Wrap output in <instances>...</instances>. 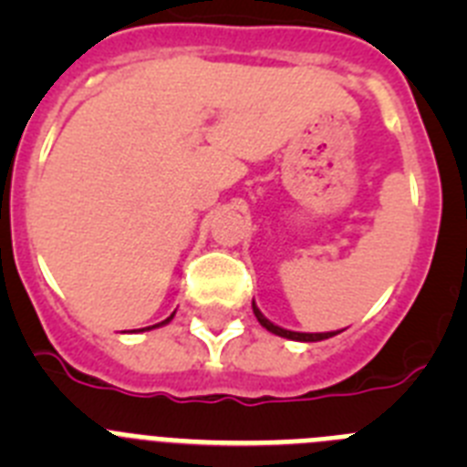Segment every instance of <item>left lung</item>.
I'll return each instance as SVG.
<instances>
[{"mask_svg":"<svg viewBox=\"0 0 467 467\" xmlns=\"http://www.w3.org/2000/svg\"><path fill=\"white\" fill-rule=\"evenodd\" d=\"M253 311H254V316H257V320H259V325H262V327L269 329L271 334H278V337H285V339H292V341H323V339H329V337H334V334H339V332H316V334L292 332V329H283V327H278V325H274L269 320V317H264V313L259 311L257 306H254V301H253Z\"/></svg>","mask_w":467,"mask_h":467,"instance_id":"obj_1","label":"left lung"}]
</instances>
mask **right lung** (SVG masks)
<instances>
[{
    "label": "right lung",
    "instance_id": "obj_1",
    "mask_svg": "<svg viewBox=\"0 0 467 467\" xmlns=\"http://www.w3.org/2000/svg\"><path fill=\"white\" fill-rule=\"evenodd\" d=\"M171 320H172V316H171V317H166V320H163V323H159V325H151V327H142V332H144V329H154V327H161V325L171 323Z\"/></svg>",
    "mask_w": 467,
    "mask_h": 467
}]
</instances>
